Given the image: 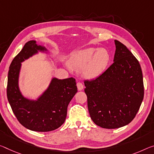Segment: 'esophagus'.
Listing matches in <instances>:
<instances>
[{
    "label": "esophagus",
    "mask_w": 154,
    "mask_h": 154,
    "mask_svg": "<svg viewBox=\"0 0 154 154\" xmlns=\"http://www.w3.org/2000/svg\"><path fill=\"white\" fill-rule=\"evenodd\" d=\"M77 88H78V90H82L83 89H84V86H83L82 83L78 82L77 83Z\"/></svg>",
    "instance_id": "obj_1"
}]
</instances>
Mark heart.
Here are the masks:
<instances>
[{
	"mask_svg": "<svg viewBox=\"0 0 154 154\" xmlns=\"http://www.w3.org/2000/svg\"><path fill=\"white\" fill-rule=\"evenodd\" d=\"M110 60V55L106 48H88L77 51L70 56V66L76 70L82 69L83 76L94 79L106 70Z\"/></svg>",
	"mask_w": 154,
	"mask_h": 154,
	"instance_id": "obj_1",
	"label": "heart"
}]
</instances>
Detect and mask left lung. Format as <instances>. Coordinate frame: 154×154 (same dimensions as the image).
<instances>
[{
  "instance_id": "obj_1",
  "label": "left lung",
  "mask_w": 154,
  "mask_h": 154,
  "mask_svg": "<svg viewBox=\"0 0 154 154\" xmlns=\"http://www.w3.org/2000/svg\"><path fill=\"white\" fill-rule=\"evenodd\" d=\"M114 42L113 64L95 79L84 81L90 118L106 129L130 123L144 97L143 72L138 60L123 44Z\"/></svg>"
}]
</instances>
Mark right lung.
I'll list each match as a JSON object with an SVG mask.
<instances>
[{
  "mask_svg": "<svg viewBox=\"0 0 154 154\" xmlns=\"http://www.w3.org/2000/svg\"><path fill=\"white\" fill-rule=\"evenodd\" d=\"M38 51H47L35 40L24 45L9 66L7 79V99L14 114L22 125L35 131L55 130L64 123L67 108L77 92L74 78H53L49 86L37 100H30L22 94L18 86L21 63Z\"/></svg>",
  "mask_w": 154,
  "mask_h": 154,
  "instance_id": "right-lung-1",
  "label": "right lung"
}]
</instances>
